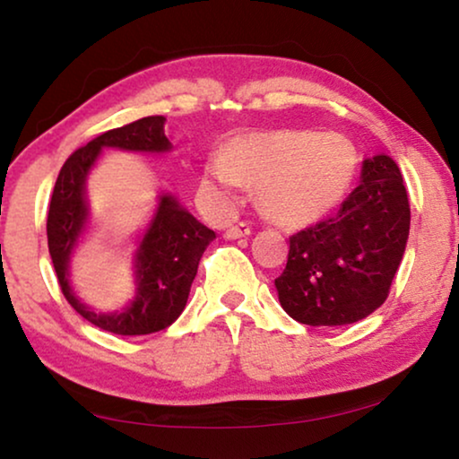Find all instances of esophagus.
<instances>
[{
    "label": "esophagus",
    "mask_w": 459,
    "mask_h": 459,
    "mask_svg": "<svg viewBox=\"0 0 459 459\" xmlns=\"http://www.w3.org/2000/svg\"><path fill=\"white\" fill-rule=\"evenodd\" d=\"M249 233H252V224L246 222V220H241V222L229 226L224 237L226 239H239V237H247Z\"/></svg>",
    "instance_id": "34e87169"
}]
</instances>
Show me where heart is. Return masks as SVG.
<instances>
[{
	"label": "heart",
	"mask_w": 459,
	"mask_h": 459,
	"mask_svg": "<svg viewBox=\"0 0 459 459\" xmlns=\"http://www.w3.org/2000/svg\"><path fill=\"white\" fill-rule=\"evenodd\" d=\"M359 152L340 134L281 130L237 140L205 166L204 182L222 207L243 185L260 186L268 216L281 224H310L333 212L351 191Z\"/></svg>",
	"instance_id": "obj_1"
}]
</instances>
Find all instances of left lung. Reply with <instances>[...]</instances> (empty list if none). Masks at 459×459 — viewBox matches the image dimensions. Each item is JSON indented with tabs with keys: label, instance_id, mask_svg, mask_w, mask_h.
Returning <instances> with one entry per match:
<instances>
[{
	"label": "left lung",
	"instance_id": "1",
	"mask_svg": "<svg viewBox=\"0 0 459 459\" xmlns=\"http://www.w3.org/2000/svg\"><path fill=\"white\" fill-rule=\"evenodd\" d=\"M409 199L388 155L363 163L340 212L290 237L274 279L281 307L304 325H348L386 302L409 237Z\"/></svg>",
	"mask_w": 459,
	"mask_h": 459
}]
</instances>
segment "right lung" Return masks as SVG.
<instances>
[{
  "instance_id": "add662e5",
  "label": "right lung",
  "mask_w": 459,
  "mask_h": 459,
  "mask_svg": "<svg viewBox=\"0 0 459 459\" xmlns=\"http://www.w3.org/2000/svg\"><path fill=\"white\" fill-rule=\"evenodd\" d=\"M163 115H151L108 130L66 159L54 185L48 210V249L66 302L91 325L119 335H146L172 325L186 307L191 283L205 247L216 233L191 216L172 197H161L157 216L140 243L136 258L138 293L124 313L96 315L83 307L69 287V255L88 218L83 182L102 146L126 151H168Z\"/></svg>"
}]
</instances>
